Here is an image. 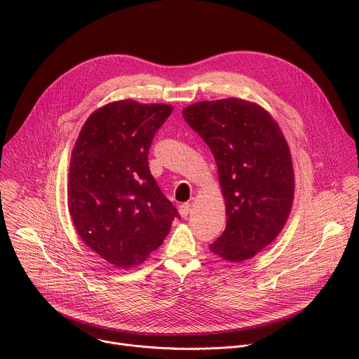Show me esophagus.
Here are the masks:
<instances>
[{
	"label": "esophagus",
	"instance_id": "34e87169",
	"mask_svg": "<svg viewBox=\"0 0 359 359\" xmlns=\"http://www.w3.org/2000/svg\"><path fill=\"white\" fill-rule=\"evenodd\" d=\"M190 210H191V204H190V203H183V204L179 205V212H180V215H182L183 218H186V217L189 215Z\"/></svg>",
	"mask_w": 359,
	"mask_h": 359
}]
</instances>
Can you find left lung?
<instances>
[{"instance_id": "obj_1", "label": "left lung", "mask_w": 359, "mask_h": 359, "mask_svg": "<svg viewBox=\"0 0 359 359\" xmlns=\"http://www.w3.org/2000/svg\"><path fill=\"white\" fill-rule=\"evenodd\" d=\"M182 112L214 155L225 201L226 225L210 251L232 264L248 261L276 240L292 211L287 141L276 119L248 100L198 101Z\"/></svg>"}]
</instances>
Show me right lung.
<instances>
[{
	"label": "right lung",
	"mask_w": 359,
	"mask_h": 359,
	"mask_svg": "<svg viewBox=\"0 0 359 359\" xmlns=\"http://www.w3.org/2000/svg\"><path fill=\"white\" fill-rule=\"evenodd\" d=\"M169 104L119 100L97 108L74 144L67 207L81 241L108 264H144L163 243L177 215L148 165L155 133Z\"/></svg>",
	"instance_id": "1"
}]
</instances>
